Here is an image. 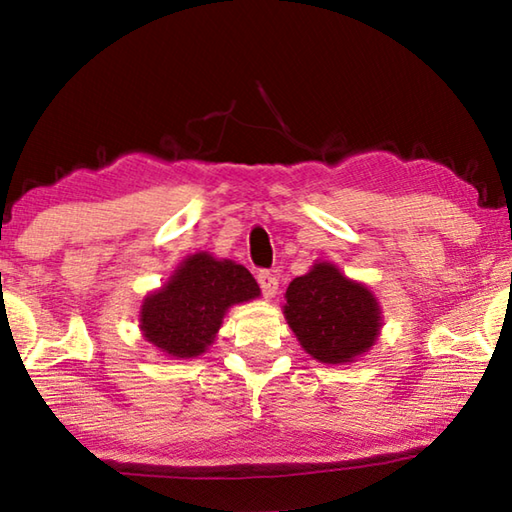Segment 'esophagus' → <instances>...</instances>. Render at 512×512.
Masks as SVG:
<instances>
[{
	"instance_id": "34e87169",
	"label": "esophagus",
	"mask_w": 512,
	"mask_h": 512,
	"mask_svg": "<svg viewBox=\"0 0 512 512\" xmlns=\"http://www.w3.org/2000/svg\"><path fill=\"white\" fill-rule=\"evenodd\" d=\"M257 282H259V289H262V293H264V298H275L277 289H280V280H277L275 273L259 271Z\"/></svg>"
}]
</instances>
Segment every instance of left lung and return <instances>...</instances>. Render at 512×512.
Instances as JSON below:
<instances>
[{"instance_id": "left-lung-1", "label": "left lung", "mask_w": 512, "mask_h": 512, "mask_svg": "<svg viewBox=\"0 0 512 512\" xmlns=\"http://www.w3.org/2000/svg\"><path fill=\"white\" fill-rule=\"evenodd\" d=\"M284 316L302 348L323 363L359 357L375 343L381 327L372 293L332 264H316L289 284Z\"/></svg>"}]
</instances>
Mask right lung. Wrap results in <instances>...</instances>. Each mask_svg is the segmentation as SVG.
I'll return each instance as SVG.
<instances>
[{"mask_svg": "<svg viewBox=\"0 0 512 512\" xmlns=\"http://www.w3.org/2000/svg\"><path fill=\"white\" fill-rule=\"evenodd\" d=\"M257 296L248 268L196 253L178 266L167 287L144 300L142 332L171 357H198L214 341L225 309Z\"/></svg>", "mask_w": 512, "mask_h": 512, "instance_id": "1", "label": "right lung"}]
</instances>
